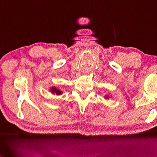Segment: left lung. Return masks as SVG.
Wrapping results in <instances>:
<instances>
[{"label": "left lung", "instance_id": "obj_1", "mask_svg": "<svg viewBox=\"0 0 157 157\" xmlns=\"http://www.w3.org/2000/svg\"><path fill=\"white\" fill-rule=\"evenodd\" d=\"M105 98H106V99L109 98V96H105Z\"/></svg>", "mask_w": 157, "mask_h": 157}]
</instances>
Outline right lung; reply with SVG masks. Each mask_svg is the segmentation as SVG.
Returning <instances> with one entry per match:
<instances>
[{
    "instance_id": "1",
    "label": "right lung",
    "mask_w": 157,
    "mask_h": 157,
    "mask_svg": "<svg viewBox=\"0 0 157 157\" xmlns=\"http://www.w3.org/2000/svg\"><path fill=\"white\" fill-rule=\"evenodd\" d=\"M50 91H51V92L52 94H57V95H60L62 94L63 93L62 91H60V89H57V88L54 87V86L51 88V90H50Z\"/></svg>"
}]
</instances>
